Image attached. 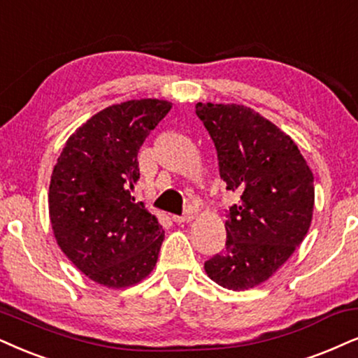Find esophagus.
Masks as SVG:
<instances>
[{
	"instance_id": "obj_1",
	"label": "esophagus",
	"mask_w": 358,
	"mask_h": 358,
	"mask_svg": "<svg viewBox=\"0 0 358 358\" xmlns=\"http://www.w3.org/2000/svg\"><path fill=\"white\" fill-rule=\"evenodd\" d=\"M193 220V213L187 211L183 215H173V221L175 223H188V221Z\"/></svg>"
}]
</instances>
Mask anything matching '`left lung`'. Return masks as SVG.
I'll return each mask as SVG.
<instances>
[{
	"mask_svg": "<svg viewBox=\"0 0 358 358\" xmlns=\"http://www.w3.org/2000/svg\"><path fill=\"white\" fill-rule=\"evenodd\" d=\"M218 155L226 189L239 196L226 211L224 250L205 262L233 291L268 280L302 243L314 210V176L292 138L238 103L194 107Z\"/></svg>",
	"mask_w": 358,
	"mask_h": 358,
	"instance_id": "obj_1",
	"label": "left lung"
}]
</instances>
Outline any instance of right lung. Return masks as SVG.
Here are the masks:
<instances>
[{"mask_svg": "<svg viewBox=\"0 0 358 358\" xmlns=\"http://www.w3.org/2000/svg\"><path fill=\"white\" fill-rule=\"evenodd\" d=\"M170 108L157 99L103 108L71 135L52 170L49 216L59 248L107 287L137 284L157 262L164 229L132 192L140 147Z\"/></svg>", "mask_w": 358, "mask_h": 358, "instance_id": "obj_1", "label": "right lung"}]
</instances>
